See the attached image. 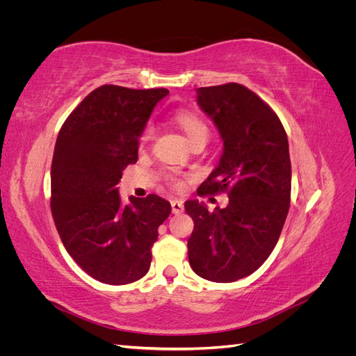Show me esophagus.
<instances>
[{"label":"esophagus","instance_id":"esophagus-1","mask_svg":"<svg viewBox=\"0 0 356 356\" xmlns=\"http://www.w3.org/2000/svg\"><path fill=\"white\" fill-rule=\"evenodd\" d=\"M170 207H172V212H174L175 215H179L184 212V204H182L181 200H172Z\"/></svg>","mask_w":356,"mask_h":356}]
</instances>
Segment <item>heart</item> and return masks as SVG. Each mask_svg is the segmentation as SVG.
<instances>
[{
	"label": "heart",
	"instance_id": "obj_1",
	"mask_svg": "<svg viewBox=\"0 0 356 356\" xmlns=\"http://www.w3.org/2000/svg\"><path fill=\"white\" fill-rule=\"evenodd\" d=\"M175 123L179 126V129L184 135L187 136V139L190 143L195 141L197 138H207L208 136V126L204 123L202 118L190 111H178L175 114ZM154 135V124L153 123H147L145 127L143 129L141 135H139V145L144 147L149 139L153 138ZM168 182L174 187V188H179L181 187V181L178 177L175 175H168Z\"/></svg>",
	"mask_w": 356,
	"mask_h": 356
}]
</instances>
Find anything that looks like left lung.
Instances as JSON below:
<instances>
[{"label":"left lung","instance_id":"8db88e82","mask_svg":"<svg viewBox=\"0 0 356 356\" xmlns=\"http://www.w3.org/2000/svg\"><path fill=\"white\" fill-rule=\"evenodd\" d=\"M196 92L224 145L197 195L227 193L229 204L208 211L197 200L184 203L195 221L188 261L203 279L234 282L254 273L281 236L291 202L288 138L276 113L245 86L227 83Z\"/></svg>","mask_w":356,"mask_h":356}]
</instances>
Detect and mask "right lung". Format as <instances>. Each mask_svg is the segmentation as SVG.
<instances>
[{
    "label": "right lung",
    "mask_w": 356,
    "mask_h": 356,
    "mask_svg": "<svg viewBox=\"0 0 356 356\" xmlns=\"http://www.w3.org/2000/svg\"><path fill=\"white\" fill-rule=\"evenodd\" d=\"M168 89L104 84L62 124L51 160L50 209L72 260L93 279L132 284L147 275L170 203L157 195L123 202L117 184L138 160V138Z\"/></svg>",
    "instance_id": "add662e5"
}]
</instances>
